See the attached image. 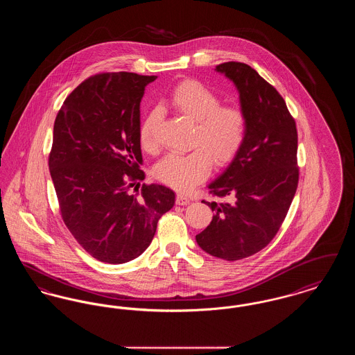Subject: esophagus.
Segmentation results:
<instances>
[{"instance_id":"1","label":"esophagus","mask_w":355,"mask_h":355,"mask_svg":"<svg viewBox=\"0 0 355 355\" xmlns=\"http://www.w3.org/2000/svg\"><path fill=\"white\" fill-rule=\"evenodd\" d=\"M189 202H190V200H189V197H186L185 194H177V197H175L177 205L184 206V205H187Z\"/></svg>"}]
</instances>
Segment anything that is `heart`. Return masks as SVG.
<instances>
[{
    "label": "heart",
    "instance_id": "obj_1",
    "mask_svg": "<svg viewBox=\"0 0 355 355\" xmlns=\"http://www.w3.org/2000/svg\"><path fill=\"white\" fill-rule=\"evenodd\" d=\"M169 105L175 113L194 122L191 150L166 155L155 166V177L165 185L186 191L207 178L213 164L222 168L236 158L245 145L249 121L241 106L222 105V98L214 89L194 78L174 86ZM158 121L159 112L153 109L139 125V142L146 152L155 153L158 149L155 139Z\"/></svg>",
    "mask_w": 355,
    "mask_h": 355
}]
</instances>
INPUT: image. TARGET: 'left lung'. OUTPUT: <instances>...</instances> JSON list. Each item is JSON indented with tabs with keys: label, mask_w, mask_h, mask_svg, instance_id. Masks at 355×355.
<instances>
[{
	"label": "left lung",
	"mask_w": 355,
	"mask_h": 355,
	"mask_svg": "<svg viewBox=\"0 0 355 355\" xmlns=\"http://www.w3.org/2000/svg\"><path fill=\"white\" fill-rule=\"evenodd\" d=\"M216 70L236 84L249 128L241 152L209 185L220 201L203 200L214 216L196 239L206 253L238 261L266 248L286 218L300 180L298 133L282 96L253 68L230 61Z\"/></svg>",
	"instance_id": "8db88e82"
}]
</instances>
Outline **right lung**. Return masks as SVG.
Segmentation results:
<instances>
[{"mask_svg": "<svg viewBox=\"0 0 355 355\" xmlns=\"http://www.w3.org/2000/svg\"><path fill=\"white\" fill-rule=\"evenodd\" d=\"M155 76L103 71L62 103L53 129L49 170L69 232L86 253L125 263L150 245L174 191L142 184L139 103Z\"/></svg>", "mask_w": 355, "mask_h": 355, "instance_id": "1", "label": "right lung"}]
</instances>
